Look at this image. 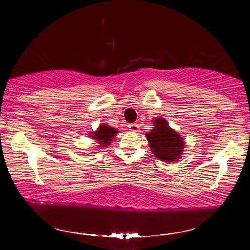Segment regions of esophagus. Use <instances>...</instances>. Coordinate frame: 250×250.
I'll list each match as a JSON object with an SVG mask.
<instances>
[{"mask_svg":"<svg viewBox=\"0 0 250 250\" xmlns=\"http://www.w3.org/2000/svg\"><path fill=\"white\" fill-rule=\"evenodd\" d=\"M129 130L132 131V132H138V131H139V125H137V124L129 125Z\"/></svg>","mask_w":250,"mask_h":250,"instance_id":"1","label":"esophagus"}]
</instances>
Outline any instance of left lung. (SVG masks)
Listing matches in <instances>:
<instances>
[{"label":"left lung","mask_w":250,"mask_h":250,"mask_svg":"<svg viewBox=\"0 0 250 250\" xmlns=\"http://www.w3.org/2000/svg\"><path fill=\"white\" fill-rule=\"evenodd\" d=\"M153 124V129L151 132L146 133L151 151L163 162H174L183 152V138L170 128L167 120L163 118H155Z\"/></svg>","instance_id":"1"}]
</instances>
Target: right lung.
Listing matches in <instances>:
<instances>
[{"mask_svg": "<svg viewBox=\"0 0 250 250\" xmlns=\"http://www.w3.org/2000/svg\"><path fill=\"white\" fill-rule=\"evenodd\" d=\"M91 138L95 139V140L98 141L99 146H105L111 143L113 138L116 137L118 131L116 128H112V126H109L108 125H101L99 128L95 132H91Z\"/></svg>", "mask_w": 250, "mask_h": 250, "instance_id": "obj_1", "label": "right lung"}]
</instances>
